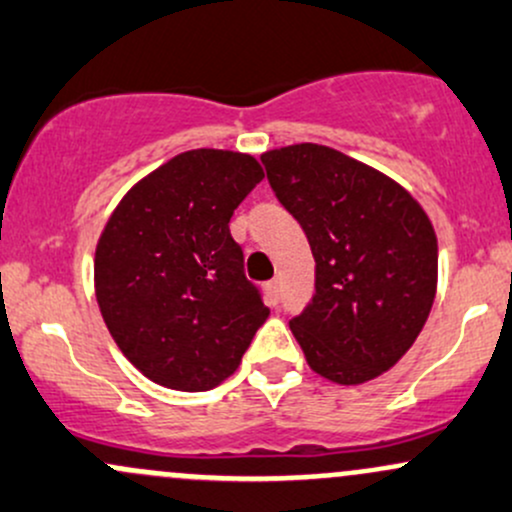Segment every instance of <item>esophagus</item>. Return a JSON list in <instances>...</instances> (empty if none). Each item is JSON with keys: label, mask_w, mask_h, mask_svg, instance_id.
Returning <instances> with one entry per match:
<instances>
[{"label": "esophagus", "mask_w": 512, "mask_h": 512, "mask_svg": "<svg viewBox=\"0 0 512 512\" xmlns=\"http://www.w3.org/2000/svg\"><path fill=\"white\" fill-rule=\"evenodd\" d=\"M263 290H266L268 305L276 307L278 300H280V283H278V280H268V283L263 285Z\"/></svg>", "instance_id": "1"}]
</instances>
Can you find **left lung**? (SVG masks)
<instances>
[{"instance_id":"obj_1","label":"left lung","mask_w":512,"mask_h":512,"mask_svg":"<svg viewBox=\"0 0 512 512\" xmlns=\"http://www.w3.org/2000/svg\"><path fill=\"white\" fill-rule=\"evenodd\" d=\"M261 161L315 256V295L290 320L307 364L342 386L381 376L432 310V222L395 180L329 146H285Z\"/></svg>"}]
</instances>
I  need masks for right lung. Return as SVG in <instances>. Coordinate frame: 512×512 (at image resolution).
<instances>
[{
  "mask_svg": "<svg viewBox=\"0 0 512 512\" xmlns=\"http://www.w3.org/2000/svg\"><path fill=\"white\" fill-rule=\"evenodd\" d=\"M263 180L254 156L195 148L124 195L95 254L100 312L158 386L210 390L239 368L268 307L229 219Z\"/></svg>",
  "mask_w": 512,
  "mask_h": 512,
  "instance_id": "add662e5",
  "label": "right lung"
}]
</instances>
